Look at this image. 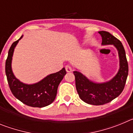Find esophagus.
<instances>
[{"label":"esophagus","mask_w":133,"mask_h":133,"mask_svg":"<svg viewBox=\"0 0 133 133\" xmlns=\"http://www.w3.org/2000/svg\"><path fill=\"white\" fill-rule=\"evenodd\" d=\"M65 69L66 70V72H71V71H72V68H71V66H70V65H69V64L65 66Z\"/></svg>","instance_id":"34e87169"}]
</instances>
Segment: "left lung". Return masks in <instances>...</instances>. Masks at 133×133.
Returning a JSON list of instances; mask_svg holds the SVG:
<instances>
[{
	"instance_id": "8db88e82",
	"label": "left lung",
	"mask_w": 133,
	"mask_h": 133,
	"mask_svg": "<svg viewBox=\"0 0 133 133\" xmlns=\"http://www.w3.org/2000/svg\"><path fill=\"white\" fill-rule=\"evenodd\" d=\"M102 36V44H113L119 56L120 68L115 77L110 81L96 83L78 71H74L76 89L81 100L92 105H102L112 101L118 97L124 88L129 72L126 53L121 42L109 32L99 31Z\"/></svg>"
}]
</instances>
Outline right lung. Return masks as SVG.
<instances>
[{"label":"right lung","mask_w":133,"mask_h":133,"mask_svg":"<svg viewBox=\"0 0 133 133\" xmlns=\"http://www.w3.org/2000/svg\"><path fill=\"white\" fill-rule=\"evenodd\" d=\"M23 36L12 44L6 60L5 72L9 87L12 95L20 101L32 107H44L50 104L56 98L57 89L66 72L64 68L50 74L38 83L27 84L16 78L12 70L11 63L14 50Z\"/></svg>","instance_id":"1"}]
</instances>
